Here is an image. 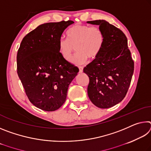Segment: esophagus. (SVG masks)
Instances as JSON below:
<instances>
[{"label": "esophagus", "mask_w": 151, "mask_h": 151, "mask_svg": "<svg viewBox=\"0 0 151 151\" xmlns=\"http://www.w3.org/2000/svg\"><path fill=\"white\" fill-rule=\"evenodd\" d=\"M78 68H79V73H82L83 72V68L82 67V66H79Z\"/></svg>", "instance_id": "esophagus-1"}]
</instances>
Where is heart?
Here are the masks:
<instances>
[{
    "instance_id": "heart-1",
    "label": "heart",
    "mask_w": 151,
    "mask_h": 151,
    "mask_svg": "<svg viewBox=\"0 0 151 151\" xmlns=\"http://www.w3.org/2000/svg\"><path fill=\"white\" fill-rule=\"evenodd\" d=\"M68 39L58 41V52L64 59L69 61L76 48L78 53L72 60L74 65L81 66L88 58L94 59L100 54L104 42V35L100 28L85 24H76L68 30Z\"/></svg>"
}]
</instances>
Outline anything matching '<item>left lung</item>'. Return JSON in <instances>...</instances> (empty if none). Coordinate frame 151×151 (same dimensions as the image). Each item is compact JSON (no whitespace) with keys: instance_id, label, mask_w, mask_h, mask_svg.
Here are the masks:
<instances>
[{"instance_id":"obj_1","label":"left lung","mask_w":151,"mask_h":151,"mask_svg":"<svg viewBox=\"0 0 151 151\" xmlns=\"http://www.w3.org/2000/svg\"><path fill=\"white\" fill-rule=\"evenodd\" d=\"M86 22L99 25L104 35L100 54L83 69L89 77L88 95L99 108H110L126 96L133 75L134 62L122 30L104 20Z\"/></svg>"}]
</instances>
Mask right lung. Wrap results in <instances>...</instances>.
Segmentation results:
<instances>
[{
  "label": "right lung",
  "instance_id": "1",
  "mask_svg": "<svg viewBox=\"0 0 151 151\" xmlns=\"http://www.w3.org/2000/svg\"><path fill=\"white\" fill-rule=\"evenodd\" d=\"M72 20L39 25L22 39L17 52V73L32 104L54 111L65 103L78 68L64 59L58 41Z\"/></svg>",
  "mask_w": 151,
  "mask_h": 151
}]
</instances>
